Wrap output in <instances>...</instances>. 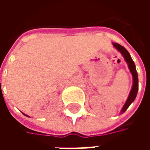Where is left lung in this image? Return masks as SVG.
Listing matches in <instances>:
<instances>
[{
	"label": "left lung",
	"instance_id": "1",
	"mask_svg": "<svg viewBox=\"0 0 150 150\" xmlns=\"http://www.w3.org/2000/svg\"><path fill=\"white\" fill-rule=\"evenodd\" d=\"M112 45L118 51L121 53L122 56L125 58V60L127 64H128L129 71L131 72V74L132 75V79H133V83H132V89L130 91L129 97L127 99L125 104L123 106L122 109H121V112L124 113L127 110V108L129 107V105L134 101L136 96H137V91H138V76H137V70H136L135 63L132 61V58L130 56V54L128 52V50L124 46H120L118 43L114 42L112 43Z\"/></svg>",
	"mask_w": 150,
	"mask_h": 150
}]
</instances>
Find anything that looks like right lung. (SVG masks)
Returning a JSON list of instances; mask_svg holds the SVG:
<instances>
[{
    "label": "right lung",
    "instance_id": "right-lung-1",
    "mask_svg": "<svg viewBox=\"0 0 150 150\" xmlns=\"http://www.w3.org/2000/svg\"><path fill=\"white\" fill-rule=\"evenodd\" d=\"M24 115H25V116H27V115H25V114H24Z\"/></svg>",
    "mask_w": 150,
    "mask_h": 150
}]
</instances>
